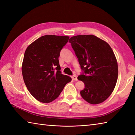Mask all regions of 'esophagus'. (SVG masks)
Returning a JSON list of instances; mask_svg holds the SVG:
<instances>
[{
    "label": "esophagus",
    "mask_w": 135,
    "mask_h": 135,
    "mask_svg": "<svg viewBox=\"0 0 135 135\" xmlns=\"http://www.w3.org/2000/svg\"><path fill=\"white\" fill-rule=\"evenodd\" d=\"M71 78H72V79L74 80V81H78V78H77V76L76 75H73L72 76H71Z\"/></svg>",
    "instance_id": "esophagus-1"
}]
</instances>
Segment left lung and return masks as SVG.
Here are the masks:
<instances>
[{"mask_svg":"<svg viewBox=\"0 0 135 135\" xmlns=\"http://www.w3.org/2000/svg\"><path fill=\"white\" fill-rule=\"evenodd\" d=\"M82 73L78 79L85 88L82 97L91 104L101 103L113 92L118 79V64L110 46L93 35L73 36L70 39Z\"/></svg>","mask_w":135,"mask_h":135,"instance_id":"obj_1","label":"left lung"}]
</instances>
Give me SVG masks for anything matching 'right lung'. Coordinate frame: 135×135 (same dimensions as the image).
I'll return each mask as SVG.
<instances>
[{
  "instance_id": "obj_1",
  "label": "right lung",
  "mask_w": 135,
  "mask_h": 135,
  "mask_svg": "<svg viewBox=\"0 0 135 135\" xmlns=\"http://www.w3.org/2000/svg\"><path fill=\"white\" fill-rule=\"evenodd\" d=\"M67 36L44 35L29 45L25 51L22 74L25 84L33 97L47 103L57 99L71 77L60 71L59 57L68 42Z\"/></svg>"
}]
</instances>
